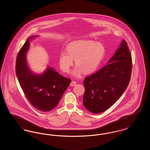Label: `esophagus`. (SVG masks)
<instances>
[{"label": "esophagus", "instance_id": "34e87169", "mask_svg": "<svg viewBox=\"0 0 150 150\" xmlns=\"http://www.w3.org/2000/svg\"><path fill=\"white\" fill-rule=\"evenodd\" d=\"M76 81H72L71 82V83H70V86H74L75 85H76Z\"/></svg>", "mask_w": 150, "mask_h": 150}]
</instances>
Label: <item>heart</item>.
<instances>
[{"label":"heart","instance_id":"obj_1","mask_svg":"<svg viewBox=\"0 0 150 150\" xmlns=\"http://www.w3.org/2000/svg\"><path fill=\"white\" fill-rule=\"evenodd\" d=\"M106 50L100 42L93 40H81L69 44L66 52H61L59 64L61 70L69 72L75 59L76 67L72 71V75L80 77L83 72L86 74L96 71L105 56Z\"/></svg>","mask_w":150,"mask_h":150}]
</instances>
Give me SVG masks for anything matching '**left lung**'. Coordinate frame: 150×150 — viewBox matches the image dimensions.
<instances>
[{
    "label": "left lung",
    "mask_w": 150,
    "mask_h": 150,
    "mask_svg": "<svg viewBox=\"0 0 150 150\" xmlns=\"http://www.w3.org/2000/svg\"><path fill=\"white\" fill-rule=\"evenodd\" d=\"M132 69V56L127 43L122 40L107 64L84 80V107L94 114L111 107L128 86Z\"/></svg>",
    "instance_id": "left-lung-1"
}]
</instances>
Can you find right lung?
<instances>
[{"mask_svg":"<svg viewBox=\"0 0 150 150\" xmlns=\"http://www.w3.org/2000/svg\"><path fill=\"white\" fill-rule=\"evenodd\" d=\"M38 37L31 36L19 51L16 64V72L20 86L31 105L39 111H50L58 105L71 82L53 68L48 66L42 74H35L30 68L26 55L30 41Z\"/></svg>","mask_w":150,"mask_h":150,"instance_id":"right-lung-1","label":"right lung"}]
</instances>
